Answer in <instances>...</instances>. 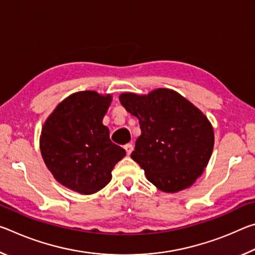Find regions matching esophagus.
I'll list each match as a JSON object with an SVG mask.
<instances>
[{"label":"esophagus","instance_id":"1","mask_svg":"<svg viewBox=\"0 0 255 255\" xmlns=\"http://www.w3.org/2000/svg\"><path fill=\"white\" fill-rule=\"evenodd\" d=\"M125 147V149H126V153H127V155H130L131 154V152H132V144H126L124 146Z\"/></svg>","mask_w":255,"mask_h":255}]
</instances>
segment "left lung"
Returning <instances> with one entry per match:
<instances>
[{"instance_id":"1","label":"left lung","mask_w":255,"mask_h":255,"mask_svg":"<svg viewBox=\"0 0 255 255\" xmlns=\"http://www.w3.org/2000/svg\"><path fill=\"white\" fill-rule=\"evenodd\" d=\"M125 109L139 120L141 133L131 158L163 192L196 182L214 149V128L204 112L180 93L156 89L148 94L122 93Z\"/></svg>"}]
</instances>
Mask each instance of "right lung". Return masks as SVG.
Here are the masks:
<instances>
[{
	"label": "right lung",
	"mask_w": 255,
	"mask_h": 255,
	"mask_svg": "<svg viewBox=\"0 0 255 255\" xmlns=\"http://www.w3.org/2000/svg\"><path fill=\"white\" fill-rule=\"evenodd\" d=\"M111 94L80 91L59 103L41 129L40 153L55 180L81 195L100 191L126 150L102 124Z\"/></svg>",
	"instance_id": "right-lung-1"
}]
</instances>
